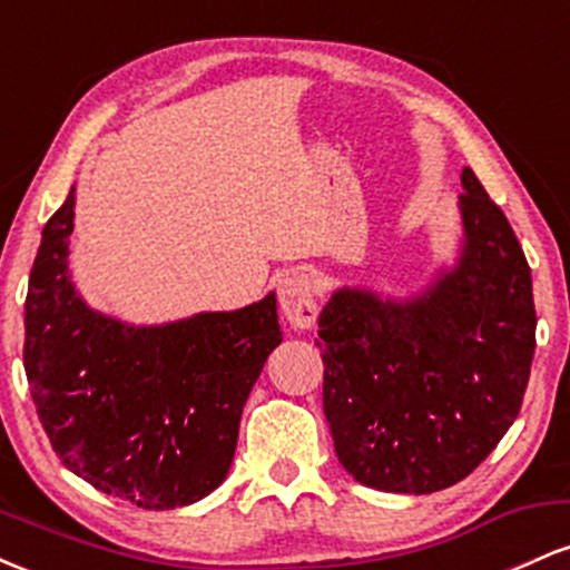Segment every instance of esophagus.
Masks as SVG:
<instances>
[{"label":"esophagus","instance_id":"34e87169","mask_svg":"<svg viewBox=\"0 0 570 570\" xmlns=\"http://www.w3.org/2000/svg\"><path fill=\"white\" fill-rule=\"evenodd\" d=\"M278 305L294 330H311L316 324L318 305L313 278L305 271H292L278 281Z\"/></svg>","mask_w":570,"mask_h":570}]
</instances>
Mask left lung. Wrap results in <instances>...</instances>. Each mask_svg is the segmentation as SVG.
<instances>
[{"label": "left lung", "mask_w": 570, "mask_h": 570, "mask_svg": "<svg viewBox=\"0 0 570 570\" xmlns=\"http://www.w3.org/2000/svg\"><path fill=\"white\" fill-rule=\"evenodd\" d=\"M461 185L453 265L410 297L340 286L318 316L335 453L353 480L385 493H436L472 474L531 377V267L472 168Z\"/></svg>", "instance_id": "obj_1"}]
</instances>
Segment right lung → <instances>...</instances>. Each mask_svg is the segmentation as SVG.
Here are the masks:
<instances>
[{
  "instance_id": "right-lung-1",
  "label": "right lung",
  "mask_w": 570,
  "mask_h": 570,
  "mask_svg": "<svg viewBox=\"0 0 570 570\" xmlns=\"http://www.w3.org/2000/svg\"><path fill=\"white\" fill-rule=\"evenodd\" d=\"M75 187L42 230L26 294L23 367L63 466L141 509L225 482L240 412L281 343L276 292L238 311L136 326L94 311L69 273Z\"/></svg>"
}]
</instances>
